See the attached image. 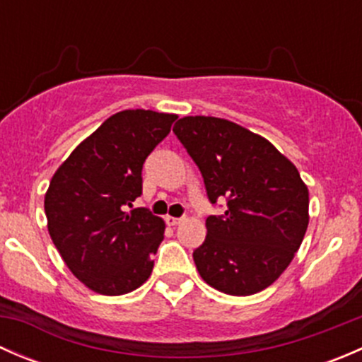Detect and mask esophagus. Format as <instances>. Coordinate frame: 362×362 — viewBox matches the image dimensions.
<instances>
[{
  "label": "esophagus",
  "mask_w": 362,
  "mask_h": 362,
  "mask_svg": "<svg viewBox=\"0 0 362 362\" xmlns=\"http://www.w3.org/2000/svg\"><path fill=\"white\" fill-rule=\"evenodd\" d=\"M182 221H184L182 217H171V215H168V217H166V224L168 226H178Z\"/></svg>",
  "instance_id": "obj_1"
}]
</instances>
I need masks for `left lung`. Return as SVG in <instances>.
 I'll use <instances>...</instances> for the list:
<instances>
[{
  "label": "left lung",
  "instance_id": "8db88e82",
  "mask_svg": "<svg viewBox=\"0 0 362 362\" xmlns=\"http://www.w3.org/2000/svg\"><path fill=\"white\" fill-rule=\"evenodd\" d=\"M173 133L202 171L211 204L206 238L192 252L208 286L250 296L291 264L308 228V189L299 171L268 140L217 117H184Z\"/></svg>",
  "mask_w": 362,
  "mask_h": 362
}]
</instances>
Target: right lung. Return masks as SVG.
I'll return each mask as SVG.
<instances>
[{
	"mask_svg": "<svg viewBox=\"0 0 362 362\" xmlns=\"http://www.w3.org/2000/svg\"><path fill=\"white\" fill-rule=\"evenodd\" d=\"M173 113L124 110L105 120L59 166L45 194L49 233L73 275L120 296L151 276L163 218L134 208L145 159L168 136Z\"/></svg>",
	"mask_w": 362,
	"mask_h": 362,
	"instance_id": "obj_1",
	"label": "right lung"
}]
</instances>
